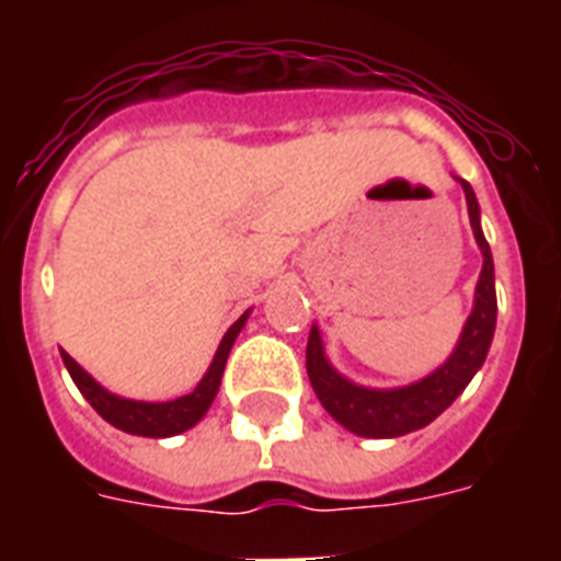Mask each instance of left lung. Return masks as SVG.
<instances>
[{
  "label": "left lung",
  "instance_id": "1",
  "mask_svg": "<svg viewBox=\"0 0 561 561\" xmlns=\"http://www.w3.org/2000/svg\"><path fill=\"white\" fill-rule=\"evenodd\" d=\"M466 203H469V220L474 241L483 253V271H480L478 288H474V308L469 320L462 325V334L454 346L451 358L443 367L425 375L422 381L396 387V390H373L360 387L343 378L337 369L329 364L323 352V337L320 329L311 325L306 350L308 381L314 387L317 399L346 431L369 439H392L404 436L410 431L431 425L448 404H451L466 383L474 378L483 360H486L489 343L495 334L497 299H495V264H492V250H489L483 229H480V206L466 180H460Z\"/></svg>",
  "mask_w": 561,
  "mask_h": 561
}]
</instances>
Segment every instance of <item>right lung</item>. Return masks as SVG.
<instances>
[{
  "mask_svg": "<svg viewBox=\"0 0 561 561\" xmlns=\"http://www.w3.org/2000/svg\"><path fill=\"white\" fill-rule=\"evenodd\" d=\"M247 314H250V311H244L236 323L229 325V332L224 334V341H220L218 352H215V358H211L209 369H206V375L201 378V383H197L188 396H180V399L171 401H134L122 399V396H113V392L104 390L87 369L78 367V360H72V355L60 352V358H64L69 375H72L75 387L83 392V399L90 401L101 419H107L110 425L118 427V431H125V434L162 439V436L183 434V431L194 427L203 416H206V410H209V404L215 401V396H218L229 350H232L238 332L244 329Z\"/></svg>",
  "mask_w": 561,
  "mask_h": 561,
  "instance_id": "add662e5",
  "label": "right lung"
}]
</instances>
